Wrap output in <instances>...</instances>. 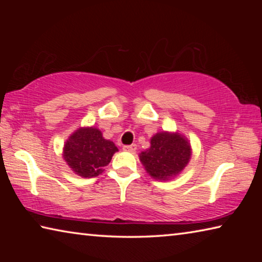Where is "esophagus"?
I'll return each mask as SVG.
<instances>
[{"instance_id": "esophagus-1", "label": "esophagus", "mask_w": 262, "mask_h": 262, "mask_svg": "<svg viewBox=\"0 0 262 262\" xmlns=\"http://www.w3.org/2000/svg\"><path fill=\"white\" fill-rule=\"evenodd\" d=\"M122 149L128 152H135L137 148H136V144H130V145H125Z\"/></svg>"}]
</instances>
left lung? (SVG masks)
I'll return each instance as SVG.
<instances>
[{
  "label": "left lung",
  "instance_id": "left-lung-1",
  "mask_svg": "<svg viewBox=\"0 0 262 262\" xmlns=\"http://www.w3.org/2000/svg\"><path fill=\"white\" fill-rule=\"evenodd\" d=\"M140 161L151 178L167 181L176 178L187 166L192 148L179 132H158L150 139V148L142 151Z\"/></svg>",
  "mask_w": 262,
  "mask_h": 262
}]
</instances>
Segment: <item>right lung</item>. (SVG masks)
<instances>
[{"instance_id":"add662e5","label":"right lung","mask_w":262,"mask_h":262,"mask_svg":"<svg viewBox=\"0 0 262 262\" xmlns=\"http://www.w3.org/2000/svg\"><path fill=\"white\" fill-rule=\"evenodd\" d=\"M117 151L113 142L104 139L97 127H79L66 141L62 156L74 173L92 178L103 173Z\"/></svg>"}]
</instances>
